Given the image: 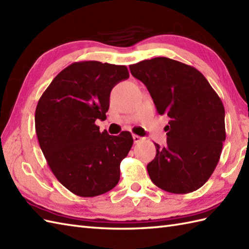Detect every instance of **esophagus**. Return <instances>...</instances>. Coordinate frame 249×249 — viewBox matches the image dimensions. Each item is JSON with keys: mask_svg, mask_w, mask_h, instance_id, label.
<instances>
[{"mask_svg": "<svg viewBox=\"0 0 249 249\" xmlns=\"http://www.w3.org/2000/svg\"><path fill=\"white\" fill-rule=\"evenodd\" d=\"M133 139H134L135 143H138V142H140L143 138H142V137H140V136H138V135H134L133 136Z\"/></svg>", "mask_w": 249, "mask_h": 249, "instance_id": "esophagus-1", "label": "esophagus"}]
</instances>
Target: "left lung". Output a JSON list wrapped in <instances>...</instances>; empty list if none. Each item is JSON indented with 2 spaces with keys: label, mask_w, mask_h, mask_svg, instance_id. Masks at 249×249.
Returning <instances> with one entry per match:
<instances>
[{
  "label": "left lung",
  "mask_w": 249,
  "mask_h": 249,
  "mask_svg": "<svg viewBox=\"0 0 249 249\" xmlns=\"http://www.w3.org/2000/svg\"><path fill=\"white\" fill-rule=\"evenodd\" d=\"M144 83L157 112L167 114V145L155 143L147 172L157 187L172 194L199 189L212 176L226 140L225 108L205 77L195 67L168 57L129 65Z\"/></svg>",
  "instance_id": "8db88e82"
}]
</instances>
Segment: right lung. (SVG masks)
I'll use <instances>...</instances> for the list:
<instances>
[{
	"label": "right lung",
	"mask_w": 249,
	"mask_h": 249,
	"mask_svg": "<svg viewBox=\"0 0 249 249\" xmlns=\"http://www.w3.org/2000/svg\"><path fill=\"white\" fill-rule=\"evenodd\" d=\"M129 77L125 65L75 62L64 68L41 95L35 111L39 146L52 173L80 197H95L115 187L120 163L134 140L129 131H99L111 89Z\"/></svg>",
	"instance_id": "1"
}]
</instances>
